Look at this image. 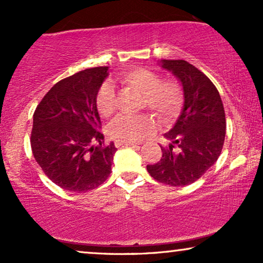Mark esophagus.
I'll return each instance as SVG.
<instances>
[{
	"instance_id": "obj_1",
	"label": "esophagus",
	"mask_w": 263,
	"mask_h": 263,
	"mask_svg": "<svg viewBox=\"0 0 263 263\" xmlns=\"http://www.w3.org/2000/svg\"><path fill=\"white\" fill-rule=\"evenodd\" d=\"M136 143H123V142H116V147H134Z\"/></svg>"
}]
</instances>
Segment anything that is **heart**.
<instances>
[{
	"label": "heart",
	"mask_w": 263,
	"mask_h": 263,
	"mask_svg": "<svg viewBox=\"0 0 263 263\" xmlns=\"http://www.w3.org/2000/svg\"><path fill=\"white\" fill-rule=\"evenodd\" d=\"M118 80L122 85L142 95V107L151 111L163 124L178 116L183 105V89L177 81L164 80L156 71L138 67L124 71ZM96 105L102 117H109L116 109V95L110 85L104 84L97 93ZM156 121L149 116H118L107 129L116 142L134 143L148 138L156 132Z\"/></svg>",
	"instance_id": "1"
}]
</instances>
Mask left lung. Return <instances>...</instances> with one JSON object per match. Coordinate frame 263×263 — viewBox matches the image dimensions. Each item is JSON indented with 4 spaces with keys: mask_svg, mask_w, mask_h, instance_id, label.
Wrapping results in <instances>:
<instances>
[{
    "mask_svg": "<svg viewBox=\"0 0 263 263\" xmlns=\"http://www.w3.org/2000/svg\"><path fill=\"white\" fill-rule=\"evenodd\" d=\"M183 87L184 104L177 122L164 134L170 145L161 147L163 157L147 165L156 181L171 186L192 184L220 156L225 140V111L218 89L210 79L184 60H161Z\"/></svg>",
    "mask_w": 263,
    "mask_h": 263,
    "instance_id": "left-lung-1",
    "label": "left lung"
}]
</instances>
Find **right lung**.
<instances>
[{
	"label": "right lung",
	"mask_w": 263,
	"mask_h": 263,
	"mask_svg": "<svg viewBox=\"0 0 263 263\" xmlns=\"http://www.w3.org/2000/svg\"><path fill=\"white\" fill-rule=\"evenodd\" d=\"M107 69L89 68L59 81L33 114L32 153L44 174L64 190L88 192L110 176L117 148L114 142L104 145L96 105Z\"/></svg>",
	"instance_id": "1"
}]
</instances>
